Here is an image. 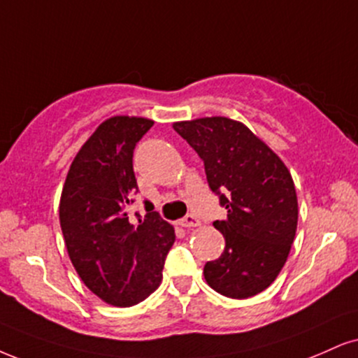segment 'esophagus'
Instances as JSON below:
<instances>
[{"label":"esophagus","instance_id":"obj_1","mask_svg":"<svg viewBox=\"0 0 358 358\" xmlns=\"http://www.w3.org/2000/svg\"><path fill=\"white\" fill-rule=\"evenodd\" d=\"M178 224H179V226H182V227H197L201 224V220L197 219L194 214H187L186 217L180 219Z\"/></svg>","mask_w":358,"mask_h":358}]
</instances>
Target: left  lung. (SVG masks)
Listing matches in <instances>:
<instances>
[{
    "label": "left lung",
    "mask_w": 358,
    "mask_h": 358,
    "mask_svg": "<svg viewBox=\"0 0 358 358\" xmlns=\"http://www.w3.org/2000/svg\"><path fill=\"white\" fill-rule=\"evenodd\" d=\"M204 161L210 191L227 209L215 220L226 247L204 266L215 292L247 299L266 290L289 257L299 206L292 176L280 157L249 127L214 116L172 124Z\"/></svg>",
    "instance_id": "left-lung-1"
}]
</instances>
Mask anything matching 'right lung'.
<instances>
[{"label": "right lung", "instance_id": "right-lung-1", "mask_svg": "<svg viewBox=\"0 0 358 358\" xmlns=\"http://www.w3.org/2000/svg\"><path fill=\"white\" fill-rule=\"evenodd\" d=\"M145 117L106 119L74 157L59 202L66 249L78 275L101 301L116 307L143 302L162 279L174 227L144 202V219L131 222L138 192L132 154L151 129Z\"/></svg>", "mask_w": 358, "mask_h": 358}]
</instances>
